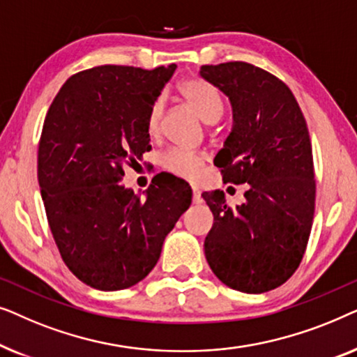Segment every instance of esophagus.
Returning a JSON list of instances; mask_svg holds the SVG:
<instances>
[{
    "label": "esophagus",
    "mask_w": 357,
    "mask_h": 357,
    "mask_svg": "<svg viewBox=\"0 0 357 357\" xmlns=\"http://www.w3.org/2000/svg\"><path fill=\"white\" fill-rule=\"evenodd\" d=\"M192 193H193V203L195 204H199V203H202L203 202V198H202V192H199V190L197 188V187H193L192 188Z\"/></svg>",
    "instance_id": "34e87169"
}]
</instances>
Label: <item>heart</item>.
<instances>
[{
  "label": "heart",
  "mask_w": 357,
  "mask_h": 357,
  "mask_svg": "<svg viewBox=\"0 0 357 357\" xmlns=\"http://www.w3.org/2000/svg\"><path fill=\"white\" fill-rule=\"evenodd\" d=\"M178 94L190 109L197 112L206 123H213L221 119L224 105L222 99L209 82L199 79V77H188L178 84ZM162 115H164V100L162 97L155 99L148 112L146 119V128L151 138H158L162 130ZM206 164V155L202 153H190V151L172 149L164 154L162 167L165 172L175 175V177L185 180H197L203 172Z\"/></svg>",
  "instance_id": "b5f03b06"
}]
</instances>
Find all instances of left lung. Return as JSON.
Segmentation results:
<instances>
[{
  "label": "left lung",
  "mask_w": 357,
  "mask_h": 357,
  "mask_svg": "<svg viewBox=\"0 0 357 357\" xmlns=\"http://www.w3.org/2000/svg\"><path fill=\"white\" fill-rule=\"evenodd\" d=\"M202 77L229 97L234 128L214 164L226 183H248L237 208L224 193L204 192L214 224L204 255L232 289L261 294L299 268L315 213V170L309 128L289 87L245 61L204 65Z\"/></svg>",
  "instance_id": "left-lung-1"
}]
</instances>
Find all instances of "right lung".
Instances as JSON below:
<instances>
[{"instance_id": "1", "label": "right lung", "mask_w": 357, "mask_h": 357, "mask_svg": "<svg viewBox=\"0 0 357 357\" xmlns=\"http://www.w3.org/2000/svg\"><path fill=\"white\" fill-rule=\"evenodd\" d=\"M175 68L79 71L47 112L37 174L48 226L65 265L94 289L144 280L192 203V190L175 180L151 183L146 199L120 183L126 165L151 149L146 119Z\"/></svg>"}]
</instances>
